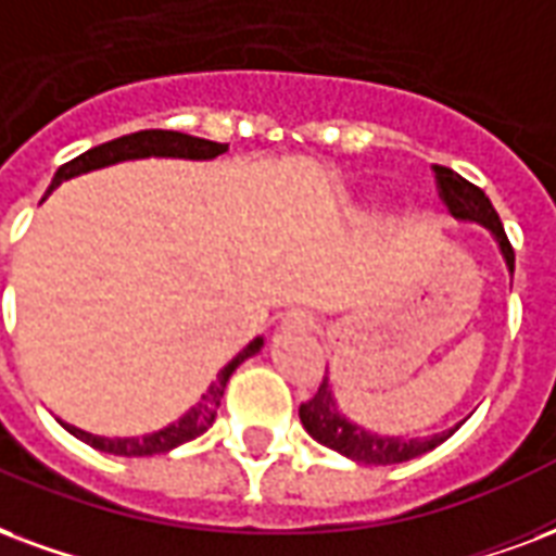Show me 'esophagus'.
Masks as SVG:
<instances>
[{"instance_id": "1", "label": "esophagus", "mask_w": 556, "mask_h": 556, "mask_svg": "<svg viewBox=\"0 0 556 556\" xmlns=\"http://www.w3.org/2000/svg\"><path fill=\"white\" fill-rule=\"evenodd\" d=\"M286 324L294 327V330H312V327H315V318H312L309 312H291Z\"/></svg>"}]
</instances>
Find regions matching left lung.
Segmentation results:
<instances>
[{"label": "left lung", "mask_w": 556, "mask_h": 556, "mask_svg": "<svg viewBox=\"0 0 556 556\" xmlns=\"http://www.w3.org/2000/svg\"><path fill=\"white\" fill-rule=\"evenodd\" d=\"M435 185H439V197L445 200V205L451 208V215L459 217V220H477L483 224L495 236L501 253L507 258L509 274L516 267V253H513V244H509L507 232H504V224L501 217L489 203V197L471 185L468 179H463L459 174H454L451 167H442L435 164ZM300 421L306 427V433L320 442V445L339 451L341 456H351L356 463H365V466H394V463H406V459H415V456L433 451L435 445H442L447 435L456 433L454 430H445V433L427 435V439H401V435H377L365 427L353 425L344 415L339 413V404H336V394L330 389V377H324L318 386V392L312 394L306 404H300Z\"/></svg>", "instance_id": "8db88e82"}]
</instances>
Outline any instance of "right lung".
Wrapping results in <instances>:
<instances>
[{
  "mask_svg": "<svg viewBox=\"0 0 556 556\" xmlns=\"http://www.w3.org/2000/svg\"><path fill=\"white\" fill-rule=\"evenodd\" d=\"M229 150V143H217V141H205V138H194V135H185V131H167V129H143V131H131V135H123V138H114L109 143H100L93 150L81 152L76 155L73 162L61 164L55 170V179L49 185L59 188L64 179H73V176L88 174V170H97V167H109V164L117 162H129V159H150V155H167V159H215V155H224ZM262 339H253L247 344L244 351L238 353L236 359L229 362L226 368H220L217 380L205 389V394L200 397V404L191 406L188 413L167 425L159 433L143 435V439H105V435H93L85 433L79 427L67 425V430L81 442H88L90 447L97 451H105V454L114 456H152V454H167L174 447L191 442L200 433H205L208 427L215 425V415L220 409V397H224V389L232 371L244 359H250L253 353L262 351Z\"/></svg>",
  "mask_w": 556,
  "mask_h": 556,
  "instance_id": "add662e5",
  "label": "right lung"
}]
</instances>
